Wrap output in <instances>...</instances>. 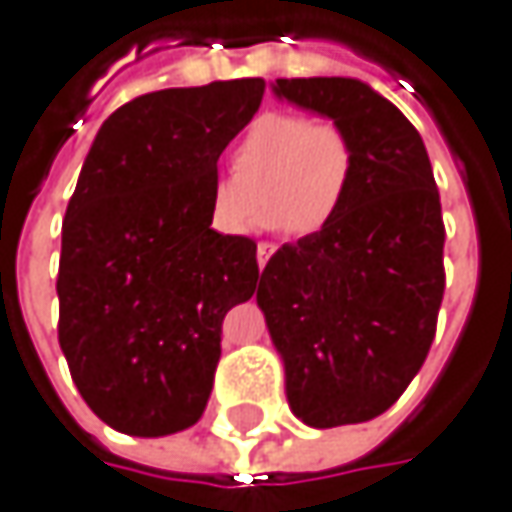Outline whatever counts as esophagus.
Returning <instances> with one entry per match:
<instances>
[{
    "instance_id": "1",
    "label": "esophagus",
    "mask_w": 512,
    "mask_h": 512,
    "mask_svg": "<svg viewBox=\"0 0 512 512\" xmlns=\"http://www.w3.org/2000/svg\"><path fill=\"white\" fill-rule=\"evenodd\" d=\"M270 253H273V244L270 242L256 244V262H259V270L265 268V262L270 259Z\"/></svg>"
}]
</instances>
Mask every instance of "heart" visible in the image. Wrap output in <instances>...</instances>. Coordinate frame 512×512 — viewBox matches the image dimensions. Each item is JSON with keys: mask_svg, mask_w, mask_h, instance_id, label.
Listing matches in <instances>:
<instances>
[{"mask_svg": "<svg viewBox=\"0 0 512 512\" xmlns=\"http://www.w3.org/2000/svg\"><path fill=\"white\" fill-rule=\"evenodd\" d=\"M236 175L210 184V218L221 233H244L262 184L256 227L317 236L334 224L357 172V149L343 126L299 112H265L244 132L233 155Z\"/></svg>", "mask_w": 512, "mask_h": 512, "instance_id": "b5f03b06", "label": "heart"}]
</instances>
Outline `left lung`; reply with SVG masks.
<instances>
[{
	"label": "left lung",
	"instance_id": "left-lung-1",
	"mask_svg": "<svg viewBox=\"0 0 512 512\" xmlns=\"http://www.w3.org/2000/svg\"><path fill=\"white\" fill-rule=\"evenodd\" d=\"M270 89L343 126L357 172L331 227L270 256L256 302L296 418L314 429L366 423L406 392L435 337L441 195L418 129L369 83L296 77Z\"/></svg>",
	"mask_w": 512,
	"mask_h": 512
}]
</instances>
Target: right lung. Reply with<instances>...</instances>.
<instances>
[{
    "instance_id": "1",
    "label": "right lung",
    "mask_w": 512,
    "mask_h": 512,
    "mask_svg": "<svg viewBox=\"0 0 512 512\" xmlns=\"http://www.w3.org/2000/svg\"><path fill=\"white\" fill-rule=\"evenodd\" d=\"M262 77L135 97L91 143L63 221L60 348L89 409L123 435L201 418L224 314L256 291V242L213 230L218 158Z\"/></svg>"
}]
</instances>
